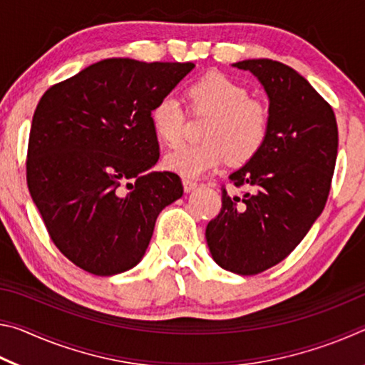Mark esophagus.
<instances>
[{"label":"esophagus","mask_w":365,"mask_h":365,"mask_svg":"<svg viewBox=\"0 0 365 365\" xmlns=\"http://www.w3.org/2000/svg\"><path fill=\"white\" fill-rule=\"evenodd\" d=\"M182 182H183V188H185V191H187V193H190V191H193L197 187V182L193 180V178L185 177Z\"/></svg>","instance_id":"esophagus-1"}]
</instances>
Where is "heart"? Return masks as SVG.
Segmentation results:
<instances>
[{"mask_svg": "<svg viewBox=\"0 0 365 365\" xmlns=\"http://www.w3.org/2000/svg\"><path fill=\"white\" fill-rule=\"evenodd\" d=\"M193 113L209 114L200 143L175 148L164 156V168L183 177H201L230 159L240 164L256 156L269 132V110L250 98L237 80L211 72L188 86ZM151 127L163 143L174 146L183 137L185 109L175 93H165L150 113Z\"/></svg>", "mask_w": 365, "mask_h": 365, "instance_id": "obj_1", "label": "heart"}]
</instances>
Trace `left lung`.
Returning <instances> with one entry per match:
<instances>
[{
    "label": "left lung",
    "mask_w": 365,
    "mask_h": 365,
    "mask_svg": "<svg viewBox=\"0 0 365 365\" xmlns=\"http://www.w3.org/2000/svg\"><path fill=\"white\" fill-rule=\"evenodd\" d=\"M235 67L256 76L269 96V132L261 150L230 174L242 196L222 190V209L206 227L222 269L256 275L283 261L322 214L338 153L333 109L292 67L246 59Z\"/></svg>",
    "instance_id": "obj_1"
}]
</instances>
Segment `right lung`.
I'll list each match as a JSON object with an SVG mask.
<instances>
[{
	"instance_id": "add662e5",
	"label": "right lung",
	"mask_w": 365,
	"mask_h": 365,
	"mask_svg": "<svg viewBox=\"0 0 365 365\" xmlns=\"http://www.w3.org/2000/svg\"><path fill=\"white\" fill-rule=\"evenodd\" d=\"M193 63L110 58L53 85L30 128L27 185L58 250L109 277L145 256L159 212L183 195L174 172H150L159 143L151 108Z\"/></svg>"
}]
</instances>
